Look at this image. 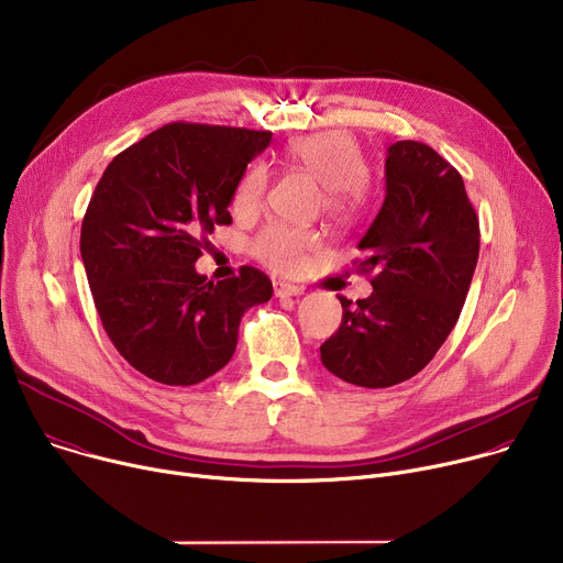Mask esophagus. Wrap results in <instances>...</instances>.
Listing matches in <instances>:
<instances>
[{
  "label": "esophagus",
  "mask_w": 563,
  "mask_h": 563,
  "mask_svg": "<svg viewBox=\"0 0 563 563\" xmlns=\"http://www.w3.org/2000/svg\"><path fill=\"white\" fill-rule=\"evenodd\" d=\"M274 294H276V298H291V296H300L302 287L278 280V283H274Z\"/></svg>",
  "instance_id": "obj_1"
}]
</instances>
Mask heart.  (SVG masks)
<instances>
[{
    "label": "heart",
    "mask_w": 563,
    "mask_h": 563,
    "mask_svg": "<svg viewBox=\"0 0 563 563\" xmlns=\"http://www.w3.org/2000/svg\"><path fill=\"white\" fill-rule=\"evenodd\" d=\"M285 157L323 184V203L334 218H352L364 207L368 164L352 136L343 132L298 136L287 143ZM267 190L269 168L265 164H251L235 184L233 211L244 218L261 213ZM314 246L317 235L312 231L272 224L253 240L251 251L265 267L280 274H296L305 263V255Z\"/></svg>",
    "instance_id": "1"
}]
</instances>
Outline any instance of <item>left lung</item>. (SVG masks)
<instances>
[{
    "label": "left lung",
    "mask_w": 563,
    "mask_h": 563,
    "mask_svg": "<svg viewBox=\"0 0 563 563\" xmlns=\"http://www.w3.org/2000/svg\"><path fill=\"white\" fill-rule=\"evenodd\" d=\"M478 249V218L460 173L427 143L388 145L386 197L356 261V272L373 274V294L354 308L339 296L343 319L321 345L323 366L364 388L418 375L463 310Z\"/></svg>",
    "instance_id": "8db88e82"
}]
</instances>
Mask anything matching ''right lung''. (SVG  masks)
Returning a JSON list of instances; mask_svg holds the SVG:
<instances>
[{
  "label": "right lung",
  "mask_w": 563,
  "mask_h": 563,
  "mask_svg": "<svg viewBox=\"0 0 563 563\" xmlns=\"http://www.w3.org/2000/svg\"><path fill=\"white\" fill-rule=\"evenodd\" d=\"M272 132L168 123L106 168L80 229L89 289L110 341L145 377L192 386L222 371L253 305L274 294L267 274L240 267L220 283L195 272L246 164Z\"/></svg>",
  "instance_id": "1"
}]
</instances>
